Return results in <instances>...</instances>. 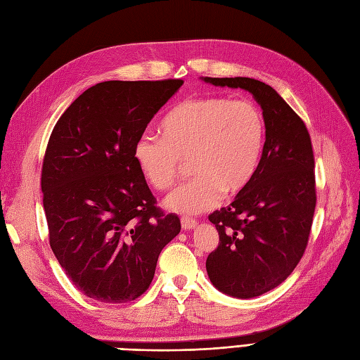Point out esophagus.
Segmentation results:
<instances>
[{
	"instance_id": "obj_1",
	"label": "esophagus",
	"mask_w": 360,
	"mask_h": 360,
	"mask_svg": "<svg viewBox=\"0 0 360 360\" xmlns=\"http://www.w3.org/2000/svg\"><path fill=\"white\" fill-rule=\"evenodd\" d=\"M197 226V221L191 219V217H181V228L183 230H193Z\"/></svg>"
}]
</instances>
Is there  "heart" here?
<instances>
[{
  "label": "heart",
  "mask_w": 360,
  "mask_h": 360,
  "mask_svg": "<svg viewBox=\"0 0 360 360\" xmlns=\"http://www.w3.org/2000/svg\"><path fill=\"white\" fill-rule=\"evenodd\" d=\"M162 139L143 135L134 158L147 183L169 189L189 162L193 179L169 193L165 207L197 214L222 198L240 193L259 165L264 150L263 112L250 101L201 96L179 103L163 118Z\"/></svg>",
  "instance_id": "heart-1"
}]
</instances>
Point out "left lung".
Wrapping results in <instances>:
<instances>
[{
	"label": "left lung",
	"instance_id": "left-lung-1",
	"mask_svg": "<svg viewBox=\"0 0 360 360\" xmlns=\"http://www.w3.org/2000/svg\"><path fill=\"white\" fill-rule=\"evenodd\" d=\"M242 89L263 110L266 143L259 165L236 200L209 219L219 245L207 257L212 284L237 299L261 296L296 269L315 210L314 153L308 129L270 85L252 78H201Z\"/></svg>",
	"mask_w": 360,
	"mask_h": 360
}]
</instances>
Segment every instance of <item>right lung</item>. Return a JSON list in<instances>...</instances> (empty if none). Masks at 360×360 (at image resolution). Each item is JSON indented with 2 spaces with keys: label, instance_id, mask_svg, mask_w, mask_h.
<instances>
[{
  "label": "right lung",
  "instance_id": "obj_1",
  "mask_svg": "<svg viewBox=\"0 0 360 360\" xmlns=\"http://www.w3.org/2000/svg\"><path fill=\"white\" fill-rule=\"evenodd\" d=\"M181 85L96 84L52 130L41 168L49 243L73 285L93 300L138 299L153 281L160 250L180 233L179 216L156 207L134 147Z\"/></svg>",
  "mask_w": 360,
  "mask_h": 360
}]
</instances>
